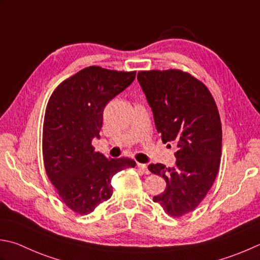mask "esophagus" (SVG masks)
<instances>
[{
    "label": "esophagus",
    "mask_w": 260,
    "mask_h": 260,
    "mask_svg": "<svg viewBox=\"0 0 260 260\" xmlns=\"http://www.w3.org/2000/svg\"><path fill=\"white\" fill-rule=\"evenodd\" d=\"M137 167L140 168V169L144 172V174H150V171H149V169H147V166L146 165H144V164H137Z\"/></svg>",
    "instance_id": "esophagus-1"
}]
</instances>
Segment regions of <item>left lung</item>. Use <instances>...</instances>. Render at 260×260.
I'll use <instances>...</instances> for the list:
<instances>
[{
	"label": "left lung",
	"instance_id": "obj_1",
	"mask_svg": "<svg viewBox=\"0 0 260 260\" xmlns=\"http://www.w3.org/2000/svg\"><path fill=\"white\" fill-rule=\"evenodd\" d=\"M137 80L162 141L177 150L172 167L149 166L167 184L153 202L168 215L179 217L195 210L216 178L222 153L220 115L206 86L182 71H142Z\"/></svg>",
	"mask_w": 260,
	"mask_h": 260
}]
</instances>
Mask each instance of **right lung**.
Wrapping results in <instances>:
<instances>
[{
    "label": "right lung",
    "mask_w": 260,
    "mask_h": 260,
    "mask_svg": "<svg viewBox=\"0 0 260 260\" xmlns=\"http://www.w3.org/2000/svg\"><path fill=\"white\" fill-rule=\"evenodd\" d=\"M135 74L89 66L50 95L43 129L46 174L63 203L79 214L109 200L111 178L135 167L134 160L107 159L92 146L94 137L100 139L106 105L132 84Z\"/></svg>",
    "instance_id": "obj_1"
}]
</instances>
